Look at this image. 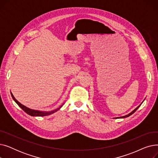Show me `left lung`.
I'll use <instances>...</instances> for the list:
<instances>
[{
    "label": "left lung",
    "instance_id": "8db88e82",
    "mask_svg": "<svg viewBox=\"0 0 158 158\" xmlns=\"http://www.w3.org/2000/svg\"><path fill=\"white\" fill-rule=\"evenodd\" d=\"M141 104H140L139 106H138V107H136V109H135V110H133V111H132L131 113H130L129 114H127V115H126V116H123V117H117V118H126V117H129V116H130V115H131L132 114H133V113H135V111H136V110H137L138 109V107H139V106H141Z\"/></svg>",
    "mask_w": 158,
    "mask_h": 158
}]
</instances>
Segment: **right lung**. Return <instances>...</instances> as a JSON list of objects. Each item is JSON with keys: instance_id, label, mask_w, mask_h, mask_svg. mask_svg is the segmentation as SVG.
I'll return each instance as SVG.
<instances>
[{"instance_id": "obj_1", "label": "right lung", "mask_w": 158, "mask_h": 158, "mask_svg": "<svg viewBox=\"0 0 158 158\" xmlns=\"http://www.w3.org/2000/svg\"><path fill=\"white\" fill-rule=\"evenodd\" d=\"M11 97L12 98H13V100L15 101V102L17 104L19 107H20L21 108L26 112L27 114L31 115V116H32V117H44V116H47V115H50L51 114H53L54 113L56 112L57 111L59 110L61 107L63 106H61L60 107H58L57 109L55 110H53V111H38V110H31V109H29L28 108V107H27L26 106H25L23 105H22L21 103H20L14 97L13 95L12 94V93L11 92Z\"/></svg>"}]
</instances>
